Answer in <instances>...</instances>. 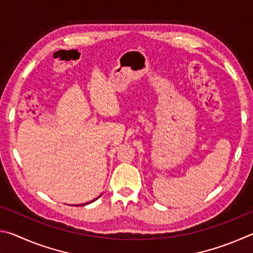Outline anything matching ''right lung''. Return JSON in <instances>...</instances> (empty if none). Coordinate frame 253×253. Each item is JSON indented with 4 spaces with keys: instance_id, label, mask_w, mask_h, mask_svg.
I'll return each mask as SVG.
<instances>
[{
    "instance_id": "1",
    "label": "right lung",
    "mask_w": 253,
    "mask_h": 253,
    "mask_svg": "<svg viewBox=\"0 0 253 253\" xmlns=\"http://www.w3.org/2000/svg\"><path fill=\"white\" fill-rule=\"evenodd\" d=\"M100 196H98L97 199H99ZM97 199H95V200H92V201H90V202H87V203H84V204H80V207H84V205H87V204H89V203H91V202H93V201H96ZM77 207H79V205H77Z\"/></svg>"
}]
</instances>
